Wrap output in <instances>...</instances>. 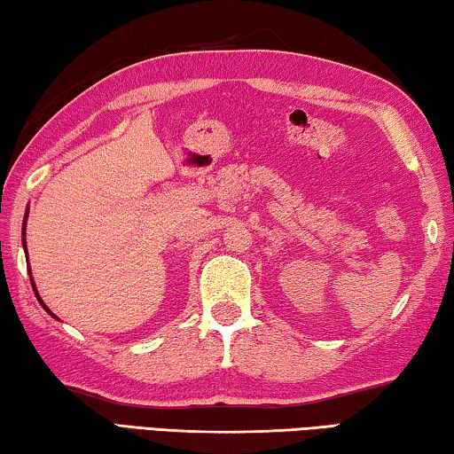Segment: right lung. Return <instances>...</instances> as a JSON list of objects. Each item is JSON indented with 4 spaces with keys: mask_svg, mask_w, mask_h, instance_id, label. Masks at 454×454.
<instances>
[{
    "mask_svg": "<svg viewBox=\"0 0 454 454\" xmlns=\"http://www.w3.org/2000/svg\"><path fill=\"white\" fill-rule=\"evenodd\" d=\"M27 213L29 211H26V217H24V227H21V243H24V249H26V255H27V245H26V221H27ZM29 271V281H32V287H34V294H35V297H38V301L42 303V308L43 309H46L48 311V314L51 316V317H56L54 314H51V311H50V308L46 306V303H43L42 301V297H40V294H38V289H35V284H34V278H32V270H27ZM58 319V317H56Z\"/></svg>",
    "mask_w": 454,
    "mask_h": 454,
    "instance_id": "add662e5",
    "label": "right lung"
}]
</instances>
